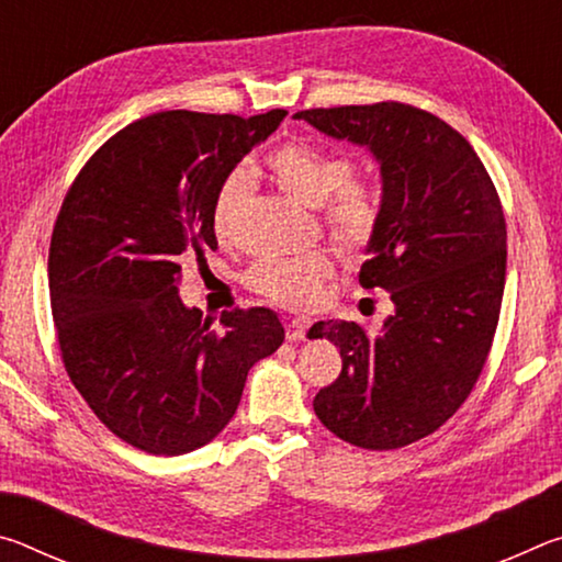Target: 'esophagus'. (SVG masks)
I'll return each mask as SVG.
<instances>
[{
  "mask_svg": "<svg viewBox=\"0 0 562 562\" xmlns=\"http://www.w3.org/2000/svg\"><path fill=\"white\" fill-rule=\"evenodd\" d=\"M312 327V319L310 317H292L284 329H288V339L290 341H300L307 337V329Z\"/></svg>",
  "mask_w": 562,
  "mask_h": 562,
  "instance_id": "obj_1",
  "label": "esophagus"
}]
</instances>
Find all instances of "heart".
<instances>
[{"label":"heart","instance_id":"1","mask_svg":"<svg viewBox=\"0 0 562 562\" xmlns=\"http://www.w3.org/2000/svg\"><path fill=\"white\" fill-rule=\"evenodd\" d=\"M272 178L284 193L310 207L322 205V221L329 235L349 255H364L374 245L384 221V198L374 183L355 176L351 158L331 154L307 140H288L268 158ZM250 178L231 170L217 186L211 207V227L221 237L231 235L237 207L243 205ZM335 272L329 252L307 250L297 255H268L245 272V284L272 304L288 310L312 307Z\"/></svg>","mask_w":562,"mask_h":562}]
</instances>
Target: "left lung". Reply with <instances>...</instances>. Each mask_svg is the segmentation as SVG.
Segmentation results:
<instances>
[{
    "label": "left lung",
    "mask_w": 562,
    "mask_h": 562,
    "mask_svg": "<svg viewBox=\"0 0 562 562\" xmlns=\"http://www.w3.org/2000/svg\"><path fill=\"white\" fill-rule=\"evenodd\" d=\"M331 138L367 146L382 166L384 221L359 270L394 315L372 335L359 322H317L341 372L315 414L341 441L369 451L414 443L449 422L486 367L506 284V217L469 140L412 103L297 111Z\"/></svg>",
    "instance_id": "1"
}]
</instances>
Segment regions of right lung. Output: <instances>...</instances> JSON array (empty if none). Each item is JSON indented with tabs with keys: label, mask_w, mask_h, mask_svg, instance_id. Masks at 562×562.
Returning <instances> with one entry per match:
<instances>
[{
	"label": "right lung",
	"mask_w": 562,
	"mask_h": 562,
	"mask_svg": "<svg viewBox=\"0 0 562 562\" xmlns=\"http://www.w3.org/2000/svg\"><path fill=\"white\" fill-rule=\"evenodd\" d=\"M288 116L160 111L93 154L56 215L49 297L61 361L109 431L180 456L213 441L255 361L282 345L278 315L225 310L221 329L178 297L180 260L217 250L221 180Z\"/></svg>",
	"instance_id": "obj_1"
}]
</instances>
